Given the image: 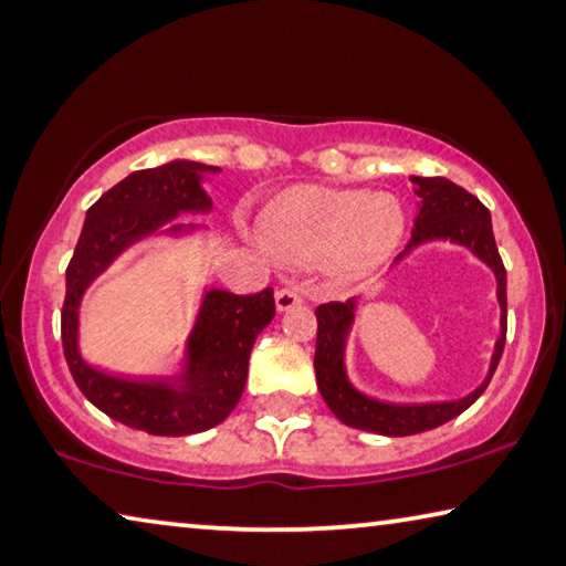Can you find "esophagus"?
Listing matches in <instances>:
<instances>
[{
    "mask_svg": "<svg viewBox=\"0 0 566 566\" xmlns=\"http://www.w3.org/2000/svg\"><path fill=\"white\" fill-rule=\"evenodd\" d=\"M274 302H276V310L286 312V310H292V307H300L302 294L294 290V286H282V290H276Z\"/></svg>",
    "mask_w": 566,
    "mask_h": 566,
    "instance_id": "1",
    "label": "esophagus"
}]
</instances>
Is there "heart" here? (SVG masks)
Returning <instances> with one entry per match:
<instances>
[{"label":"heart","instance_id":"heart-1","mask_svg":"<svg viewBox=\"0 0 566 566\" xmlns=\"http://www.w3.org/2000/svg\"><path fill=\"white\" fill-rule=\"evenodd\" d=\"M259 229L282 262H325L332 280L357 284L388 262L406 231V217L388 193L292 186L269 201Z\"/></svg>","mask_w":566,"mask_h":566}]
</instances>
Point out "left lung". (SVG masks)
<instances>
[{"instance_id":"left-lung-1","label":"left lung","mask_w":566,"mask_h":566,"mask_svg":"<svg viewBox=\"0 0 566 566\" xmlns=\"http://www.w3.org/2000/svg\"><path fill=\"white\" fill-rule=\"evenodd\" d=\"M416 193L420 196V213L416 219L412 237L400 251L398 259L410 251L412 247L423 244L430 239H448L455 244L469 247L473 254L483 259L496 274L499 282V304H501V337L493 349L491 370L486 382L471 396L453 402H428V406H390V402H378L373 398L357 392L345 378V335L353 325L355 304L349 302H327L315 310L317 315V347H315V373L317 388L329 410L343 420L349 428L370 430L380 436H412L423 433V430L438 428L461 416L465 408H471L479 396L486 390V385L493 378V370L501 360L506 345V269L501 262L491 229V213L476 196L455 186L443 176L423 178L412 176Z\"/></svg>"}]
</instances>
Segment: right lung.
Listing matches in <instances>:
<instances>
[{
  "mask_svg": "<svg viewBox=\"0 0 566 566\" xmlns=\"http://www.w3.org/2000/svg\"><path fill=\"white\" fill-rule=\"evenodd\" d=\"M217 166L174 160L136 170L87 209L75 254L70 259L62 302V353L73 380L97 410L150 436H191L219 426L244 392L254 339L274 317V290L234 294L211 290L188 339V370L174 382L120 380L93 370L77 353V304L85 286L120 251L154 234L181 211H209L211 199L199 178ZM174 223L168 231H181Z\"/></svg>",
  "mask_w": 566,
  "mask_h": 566,
  "instance_id": "obj_1",
  "label": "right lung"
}]
</instances>
